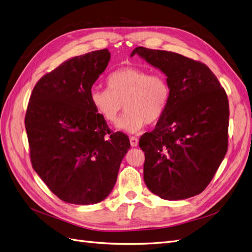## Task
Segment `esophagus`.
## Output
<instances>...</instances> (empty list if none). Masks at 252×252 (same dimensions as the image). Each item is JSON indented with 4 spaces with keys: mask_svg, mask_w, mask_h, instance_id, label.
I'll list each match as a JSON object with an SVG mask.
<instances>
[{
    "mask_svg": "<svg viewBox=\"0 0 252 252\" xmlns=\"http://www.w3.org/2000/svg\"><path fill=\"white\" fill-rule=\"evenodd\" d=\"M130 145L132 147H136L139 145V139L135 138V136H130Z\"/></svg>",
    "mask_w": 252,
    "mask_h": 252,
    "instance_id": "34e87169",
    "label": "esophagus"
}]
</instances>
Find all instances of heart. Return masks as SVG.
Returning a JSON list of instances; mask_svg holds the SVG:
<instances>
[{"mask_svg":"<svg viewBox=\"0 0 252 252\" xmlns=\"http://www.w3.org/2000/svg\"><path fill=\"white\" fill-rule=\"evenodd\" d=\"M106 84L107 89L90 91V103L108 124L119 120L125 104L127 112L117 125L122 131L136 133L147 124H157L169 105L171 89L162 73L125 66L111 72Z\"/></svg>","mask_w":252,"mask_h":252,"instance_id":"b5f03b06","label":"heart"}]
</instances>
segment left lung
I'll return each instance as SVG.
<instances>
[{"label": "left lung", "instance_id": "obj_1", "mask_svg": "<svg viewBox=\"0 0 252 252\" xmlns=\"http://www.w3.org/2000/svg\"><path fill=\"white\" fill-rule=\"evenodd\" d=\"M168 81V107L139 142L145 154L144 181L152 193L184 200L208 186L228 147L229 105L224 88L205 64L179 53L136 47Z\"/></svg>", "mask_w": 252, "mask_h": 252}]
</instances>
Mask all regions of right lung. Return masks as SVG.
<instances>
[{
  "mask_svg": "<svg viewBox=\"0 0 252 252\" xmlns=\"http://www.w3.org/2000/svg\"><path fill=\"white\" fill-rule=\"evenodd\" d=\"M110 60L108 49L65 61L34 86L25 127L34 171L59 199L77 205L105 200L130 148L111 133L90 103V91Z\"/></svg>",
  "mask_w": 252,
  "mask_h": 252,
  "instance_id": "obj_1",
  "label": "right lung"
}]
</instances>
